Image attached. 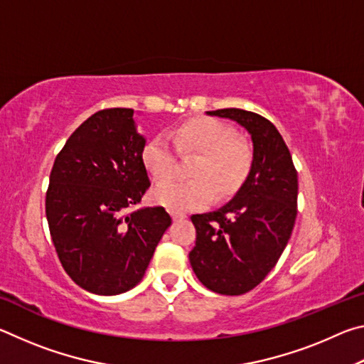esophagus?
Listing matches in <instances>:
<instances>
[{
    "mask_svg": "<svg viewBox=\"0 0 364 364\" xmlns=\"http://www.w3.org/2000/svg\"><path fill=\"white\" fill-rule=\"evenodd\" d=\"M171 218H173L175 221H178V220L186 218V215H184V213H176V212H173V213H171Z\"/></svg>",
    "mask_w": 364,
    "mask_h": 364,
    "instance_id": "34e87169",
    "label": "esophagus"
}]
</instances>
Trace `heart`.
Wrapping results in <instances>:
<instances>
[{
    "label": "heart",
    "instance_id": "heart-1",
    "mask_svg": "<svg viewBox=\"0 0 364 364\" xmlns=\"http://www.w3.org/2000/svg\"><path fill=\"white\" fill-rule=\"evenodd\" d=\"M152 136L143 147L141 160L154 181L171 176L176 164V151L199 154L189 181H165L154 189L152 200L170 212L184 213L205 207L213 193L218 199L236 194L254 168V152L244 139L225 122L199 117L181 123L170 133ZM174 144L171 145V143Z\"/></svg>",
    "mask_w": 364,
    "mask_h": 364
}]
</instances>
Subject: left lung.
I'll return each mask as SVG.
<instances>
[{"instance_id": "obj_1", "label": "left lung", "mask_w": 364, "mask_h": 364, "mask_svg": "<svg viewBox=\"0 0 364 364\" xmlns=\"http://www.w3.org/2000/svg\"><path fill=\"white\" fill-rule=\"evenodd\" d=\"M207 114L231 119L249 132L254 168L226 205L191 217L196 245L189 262L207 289L241 295L267 278L286 249L297 217V170L284 139L264 117L242 109Z\"/></svg>"}]
</instances>
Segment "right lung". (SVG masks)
Instances as JSON below:
<instances>
[{"label":"right lung","mask_w":364,"mask_h":364,"mask_svg":"<svg viewBox=\"0 0 364 364\" xmlns=\"http://www.w3.org/2000/svg\"><path fill=\"white\" fill-rule=\"evenodd\" d=\"M133 114L115 107L86 119L49 175L46 218L59 260L75 284L97 295L136 286L171 225L164 207L128 213L151 186Z\"/></svg>","instance_id":"right-lung-1"}]
</instances>
